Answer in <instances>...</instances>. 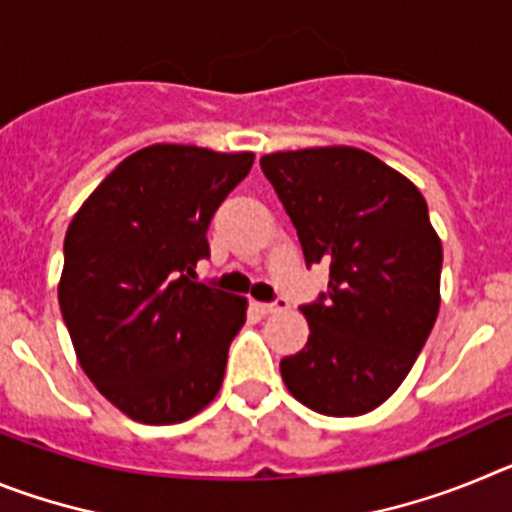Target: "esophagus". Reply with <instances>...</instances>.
<instances>
[{
  "mask_svg": "<svg viewBox=\"0 0 512 512\" xmlns=\"http://www.w3.org/2000/svg\"><path fill=\"white\" fill-rule=\"evenodd\" d=\"M259 310L264 312V315H271V312H282V310H287V300H284V297H277L274 302H261Z\"/></svg>",
  "mask_w": 512,
  "mask_h": 512,
  "instance_id": "34e87169",
  "label": "esophagus"
}]
</instances>
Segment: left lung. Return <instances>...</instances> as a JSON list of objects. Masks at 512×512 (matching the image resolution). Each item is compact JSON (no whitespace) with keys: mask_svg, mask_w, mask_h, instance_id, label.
<instances>
[{"mask_svg":"<svg viewBox=\"0 0 512 512\" xmlns=\"http://www.w3.org/2000/svg\"><path fill=\"white\" fill-rule=\"evenodd\" d=\"M300 238L305 264H328V289L302 305L310 338L279 369L315 413L379 408L402 384L436 323L441 241L413 182L359 148L261 158Z\"/></svg>","mask_w":512,"mask_h":512,"instance_id":"8db88e82","label":"left lung"}]
</instances>
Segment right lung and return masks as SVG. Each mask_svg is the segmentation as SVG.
I'll return each instance as SVG.
<instances>
[{
  "instance_id": "obj_1",
  "label": "right lung",
  "mask_w": 512,
  "mask_h": 512,
  "mask_svg": "<svg viewBox=\"0 0 512 512\" xmlns=\"http://www.w3.org/2000/svg\"><path fill=\"white\" fill-rule=\"evenodd\" d=\"M253 153L151 146L125 158L71 220L58 284L81 369L138 423H182L223 384L246 300L194 282L207 228Z\"/></svg>"
}]
</instances>
